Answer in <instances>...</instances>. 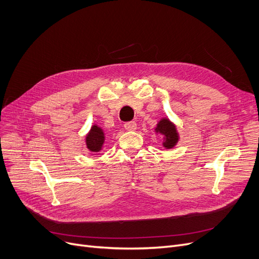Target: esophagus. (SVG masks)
Wrapping results in <instances>:
<instances>
[{
	"instance_id": "esophagus-1",
	"label": "esophagus",
	"mask_w": 259,
	"mask_h": 259,
	"mask_svg": "<svg viewBox=\"0 0 259 259\" xmlns=\"http://www.w3.org/2000/svg\"><path fill=\"white\" fill-rule=\"evenodd\" d=\"M124 127L128 131H134V130H137L138 125H137V122H135V121H128L124 125Z\"/></svg>"
}]
</instances>
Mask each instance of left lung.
I'll return each mask as SVG.
<instances>
[{
	"instance_id": "obj_1",
	"label": "left lung",
	"mask_w": 259,
	"mask_h": 259,
	"mask_svg": "<svg viewBox=\"0 0 259 259\" xmlns=\"http://www.w3.org/2000/svg\"><path fill=\"white\" fill-rule=\"evenodd\" d=\"M156 133H160L164 135V142H162V146L166 149L173 148L176 144H178L180 138L178 130H176L175 125L170 121L169 118L164 117L161 118L155 128Z\"/></svg>"
}]
</instances>
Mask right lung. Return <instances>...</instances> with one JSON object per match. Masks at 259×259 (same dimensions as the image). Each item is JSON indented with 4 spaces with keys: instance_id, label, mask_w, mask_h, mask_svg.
<instances>
[{
    "instance_id": "1",
    "label": "right lung",
    "mask_w": 259,
    "mask_h": 259,
    "mask_svg": "<svg viewBox=\"0 0 259 259\" xmlns=\"http://www.w3.org/2000/svg\"><path fill=\"white\" fill-rule=\"evenodd\" d=\"M105 142V133L101 127L93 125L86 135V146L90 152L98 153L102 150Z\"/></svg>"
}]
</instances>
